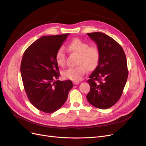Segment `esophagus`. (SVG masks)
<instances>
[{
	"mask_svg": "<svg viewBox=\"0 0 146 146\" xmlns=\"http://www.w3.org/2000/svg\"><path fill=\"white\" fill-rule=\"evenodd\" d=\"M73 83L74 85H78V84H79L80 82H78V81H73Z\"/></svg>",
	"mask_w": 146,
	"mask_h": 146,
	"instance_id": "esophagus-1",
	"label": "esophagus"
}]
</instances>
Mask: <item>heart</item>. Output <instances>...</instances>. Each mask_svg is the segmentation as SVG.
<instances>
[{
    "instance_id": "1",
    "label": "heart",
    "mask_w": 146,
    "mask_h": 146,
    "mask_svg": "<svg viewBox=\"0 0 146 146\" xmlns=\"http://www.w3.org/2000/svg\"><path fill=\"white\" fill-rule=\"evenodd\" d=\"M68 50L77 54L79 57L75 67H70L63 73V76L67 79L73 81H79L85 74L87 70H93L97 67L100 52L97 46L91 45L87 42L80 39L73 40L68 45ZM56 61L60 67H64L66 64V54L63 48H60L56 54Z\"/></svg>"
}]
</instances>
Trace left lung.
Listing matches in <instances>:
<instances>
[{
  "instance_id": "obj_1",
  "label": "left lung",
  "mask_w": 146,
  "mask_h": 146,
  "mask_svg": "<svg viewBox=\"0 0 146 146\" xmlns=\"http://www.w3.org/2000/svg\"><path fill=\"white\" fill-rule=\"evenodd\" d=\"M87 34L96 44L100 58L89 77L90 89L86 98L91 105L106 110L118 101L123 92L128 75L126 56L111 36L102 33Z\"/></svg>"
}]
</instances>
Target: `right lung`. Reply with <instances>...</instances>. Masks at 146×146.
Returning a JSON list of instances; mask_svg holds the SVG:
<instances>
[{"instance_id": "right-lung-1", "label": "right lung", "mask_w": 146, "mask_h": 146, "mask_svg": "<svg viewBox=\"0 0 146 146\" xmlns=\"http://www.w3.org/2000/svg\"><path fill=\"white\" fill-rule=\"evenodd\" d=\"M68 35L42 36L30 45L22 56L21 73L28 98L45 113L59 110L73 87L71 80L54 81L60 76L56 54Z\"/></svg>"}]
</instances>
